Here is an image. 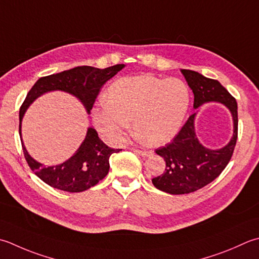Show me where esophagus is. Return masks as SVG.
I'll return each instance as SVG.
<instances>
[{"label":"esophagus","mask_w":259,"mask_h":259,"mask_svg":"<svg viewBox=\"0 0 259 259\" xmlns=\"http://www.w3.org/2000/svg\"><path fill=\"white\" fill-rule=\"evenodd\" d=\"M135 151H136V153L138 154V155H140V156H150L151 154H153V153H151V151H148V150H140V149H136Z\"/></svg>","instance_id":"esophagus-1"}]
</instances>
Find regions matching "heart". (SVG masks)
<instances>
[{
  "instance_id": "b5f03b06",
  "label": "heart",
  "mask_w": 259,
  "mask_h": 259,
  "mask_svg": "<svg viewBox=\"0 0 259 259\" xmlns=\"http://www.w3.org/2000/svg\"><path fill=\"white\" fill-rule=\"evenodd\" d=\"M106 103L92 119L104 138L118 141L130 121L140 140L151 146L168 143L179 133L190 106V90L180 78L138 75L116 79L106 91Z\"/></svg>"
}]
</instances>
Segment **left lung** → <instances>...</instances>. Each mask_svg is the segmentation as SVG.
I'll return each instance as SVG.
<instances>
[{"mask_svg": "<svg viewBox=\"0 0 259 259\" xmlns=\"http://www.w3.org/2000/svg\"><path fill=\"white\" fill-rule=\"evenodd\" d=\"M194 94V109L206 102H219L230 110L234 135L221 149H207L195 135V113L190 115L171 143L156 149L166 163L165 171L155 177L153 184L169 194H187L210 184L219 176L231 159L238 138V108L236 99L217 79L207 78L190 69H181Z\"/></svg>", "mask_w": 259, "mask_h": 259, "instance_id": "obj_1", "label": "left lung"}]
</instances>
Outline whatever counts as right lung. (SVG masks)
<instances>
[{"label": "right lung", "instance_id": "obj_1", "mask_svg": "<svg viewBox=\"0 0 259 259\" xmlns=\"http://www.w3.org/2000/svg\"><path fill=\"white\" fill-rule=\"evenodd\" d=\"M123 67V64L111 66L104 69L91 67V66H78L64 70L62 73L39 78L29 91L27 98L20 108V138H21V121L24 112L38 96L50 91H64L80 100L88 113H90L101 88L106 80L112 78ZM21 144L25 160L40 180L55 189L72 192V193L89 190L90 187L103 180L110 169V156L120 151V149H113L106 146L99 138L96 130L89 128L82 145L69 159L63 164L46 167L34 160L28 154L22 141Z\"/></svg>", "mask_w": 259, "mask_h": 259}]
</instances>
